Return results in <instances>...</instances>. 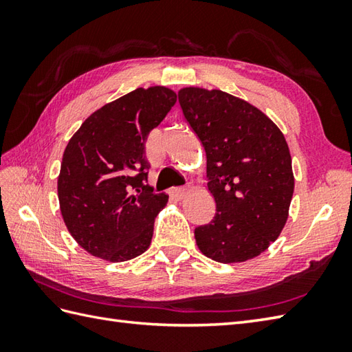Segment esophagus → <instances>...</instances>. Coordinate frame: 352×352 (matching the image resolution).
<instances>
[{
  "mask_svg": "<svg viewBox=\"0 0 352 352\" xmlns=\"http://www.w3.org/2000/svg\"><path fill=\"white\" fill-rule=\"evenodd\" d=\"M189 193V189L188 188H174L170 190V195L174 197L175 199H183V198H186V195H188Z\"/></svg>",
  "mask_w": 352,
  "mask_h": 352,
  "instance_id": "1",
  "label": "esophagus"
}]
</instances>
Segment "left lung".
Masks as SVG:
<instances>
[{"mask_svg": "<svg viewBox=\"0 0 352 352\" xmlns=\"http://www.w3.org/2000/svg\"><path fill=\"white\" fill-rule=\"evenodd\" d=\"M183 115L207 155L216 213L195 228L206 257L242 263L266 251L289 218L295 178L281 130L248 101L219 89L178 91Z\"/></svg>", "mask_w": 352, "mask_h": 352, "instance_id": "left-lung-1", "label": "left lung"}]
</instances>
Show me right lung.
I'll use <instances>...</instances> for the list:
<instances>
[{
	"label": "right lung",
	"mask_w": 352,
	"mask_h": 352,
	"mask_svg": "<svg viewBox=\"0 0 352 352\" xmlns=\"http://www.w3.org/2000/svg\"><path fill=\"white\" fill-rule=\"evenodd\" d=\"M177 102L169 87H138L89 116L65 148L57 180L62 218L94 257L126 261L151 243L168 203L148 182V134Z\"/></svg>",
	"instance_id": "add662e5"
}]
</instances>
